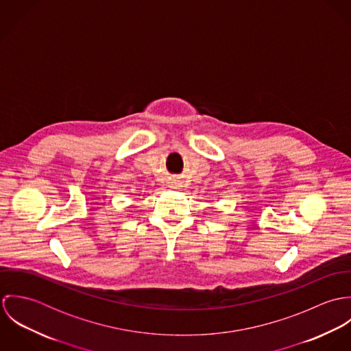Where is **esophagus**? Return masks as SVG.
<instances>
[{
	"mask_svg": "<svg viewBox=\"0 0 351 351\" xmlns=\"http://www.w3.org/2000/svg\"><path fill=\"white\" fill-rule=\"evenodd\" d=\"M174 188H176V189H177V186H174Z\"/></svg>",
	"mask_w": 351,
	"mask_h": 351,
	"instance_id": "esophagus-1",
	"label": "esophagus"
}]
</instances>
